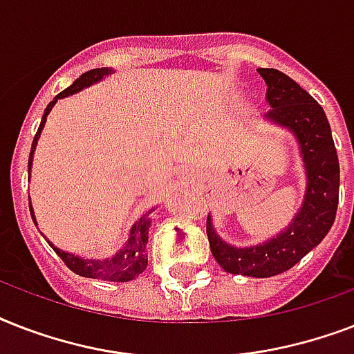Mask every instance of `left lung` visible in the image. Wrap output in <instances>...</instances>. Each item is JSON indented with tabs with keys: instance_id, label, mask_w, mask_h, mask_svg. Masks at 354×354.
Masks as SVG:
<instances>
[{
	"instance_id": "8db88e82",
	"label": "left lung",
	"mask_w": 354,
	"mask_h": 354,
	"mask_svg": "<svg viewBox=\"0 0 354 354\" xmlns=\"http://www.w3.org/2000/svg\"><path fill=\"white\" fill-rule=\"evenodd\" d=\"M266 82L268 118L296 133L307 169V194L294 222L274 239L252 248H233L216 236L207 216L205 232L213 257L230 274L270 277L299 263L329 233L336 218L340 165L324 108L279 69L259 68Z\"/></svg>"
}]
</instances>
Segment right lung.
<instances>
[{
	"instance_id": "obj_1",
	"label": "right lung",
	"mask_w": 354,
	"mask_h": 354,
	"mask_svg": "<svg viewBox=\"0 0 354 354\" xmlns=\"http://www.w3.org/2000/svg\"><path fill=\"white\" fill-rule=\"evenodd\" d=\"M112 73V69L108 68H97V69H90V71H86L79 77V79L75 80L73 84L66 88L64 91H60L55 99H53L49 104H47L46 112L41 115V122L40 127H38V132H36L35 139H32V147H30V154H29V171L30 165H32V152L36 149V143H38V138H40V132L44 124H46L47 113L51 112V108L55 106V102L58 99H64V97L73 95L77 91H80L86 86L93 84V82H99V80L104 77V75ZM29 209H30V202H29ZM150 211L149 213H145L141 218H139L136 224L132 226V232H130V239H128L127 246L124 250L115 255L112 259H106V261H91V259H80L73 253H66L62 250H58V248L53 246V250L57 252V255L64 261V264L68 266L71 272H75L77 275H82V277H91V279H104V281H130L133 277H138L145 268H147V264H149V259H147V242H149V226H150ZM30 216H32V221H35V215H32V209H30ZM36 222V221H35Z\"/></svg>"
}]
</instances>
